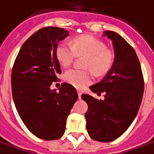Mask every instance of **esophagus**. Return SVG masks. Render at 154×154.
Masks as SVG:
<instances>
[{
  "label": "esophagus",
  "mask_w": 154,
  "mask_h": 154,
  "mask_svg": "<svg viewBox=\"0 0 154 154\" xmlns=\"http://www.w3.org/2000/svg\"><path fill=\"white\" fill-rule=\"evenodd\" d=\"M77 94H78V98L79 99H81V96H82V92L80 90H77Z\"/></svg>",
  "instance_id": "esophagus-1"
}]
</instances>
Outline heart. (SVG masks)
<instances>
[{"label": "heart", "instance_id": "heart-1", "mask_svg": "<svg viewBox=\"0 0 154 154\" xmlns=\"http://www.w3.org/2000/svg\"><path fill=\"white\" fill-rule=\"evenodd\" d=\"M77 55H88L85 67L91 69L96 76L107 73L114 62L113 53L106 49L105 44L91 35H80L73 38L72 46L60 43L55 48V56L64 67L72 63ZM91 71L71 69L65 73L64 79L71 85L81 88L91 82Z\"/></svg>", "mask_w": 154, "mask_h": 154}]
</instances>
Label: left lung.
Returning <instances> with one entry per match:
<instances>
[{
  "label": "left lung",
  "mask_w": 154,
  "mask_h": 154,
  "mask_svg": "<svg viewBox=\"0 0 154 154\" xmlns=\"http://www.w3.org/2000/svg\"><path fill=\"white\" fill-rule=\"evenodd\" d=\"M103 33L112 40L115 60L103 80L89 88L98 95L104 93V99L88 94H82V99L88 106L85 118L89 137L109 143L121 137L134 121L142 103L144 81L134 49L116 32Z\"/></svg>",
  "instance_id": "1"
}]
</instances>
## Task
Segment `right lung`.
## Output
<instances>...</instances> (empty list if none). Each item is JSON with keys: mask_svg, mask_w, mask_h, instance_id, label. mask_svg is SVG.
<instances>
[{"mask_svg": "<svg viewBox=\"0 0 154 154\" xmlns=\"http://www.w3.org/2000/svg\"><path fill=\"white\" fill-rule=\"evenodd\" d=\"M69 35L67 30L47 27L38 30L21 47L11 71V92L16 109L26 127L39 138L63 136L66 118L78 95L64 82L59 91L51 85L61 73L55 48Z\"/></svg>", "mask_w": 154, "mask_h": 154, "instance_id": "add662e5", "label": "right lung"}]
</instances>
